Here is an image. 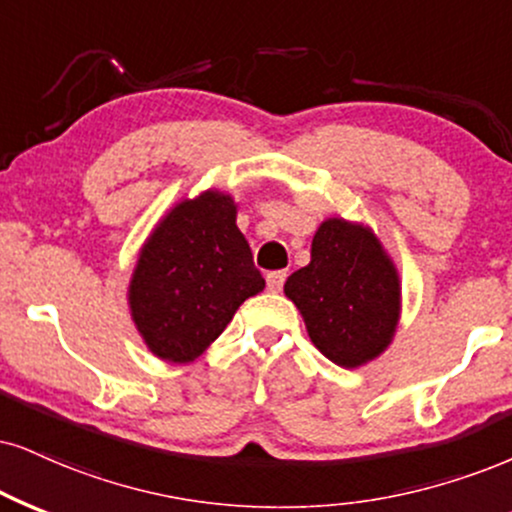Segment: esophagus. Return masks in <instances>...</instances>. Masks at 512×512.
<instances>
[{"mask_svg":"<svg viewBox=\"0 0 512 512\" xmlns=\"http://www.w3.org/2000/svg\"><path fill=\"white\" fill-rule=\"evenodd\" d=\"M287 280V270H273V273L266 275V282H268V292H280L282 285H285Z\"/></svg>","mask_w":512,"mask_h":512,"instance_id":"34e87169","label":"esophagus"}]
</instances>
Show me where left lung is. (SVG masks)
Returning a JSON list of instances; mask_svg holds the SVG:
<instances>
[{
    "mask_svg": "<svg viewBox=\"0 0 512 512\" xmlns=\"http://www.w3.org/2000/svg\"><path fill=\"white\" fill-rule=\"evenodd\" d=\"M311 342L342 368H358L387 349L399 323L394 263L368 227L330 218L315 232L311 263L287 277Z\"/></svg>",
    "mask_w": 512,
    "mask_h": 512,
    "instance_id": "1",
    "label": "left lung"
}]
</instances>
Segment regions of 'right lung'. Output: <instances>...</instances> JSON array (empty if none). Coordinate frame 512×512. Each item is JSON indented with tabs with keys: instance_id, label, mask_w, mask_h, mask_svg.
Returning <instances> with one entry per match:
<instances>
[{
	"instance_id": "right-lung-1",
	"label": "right lung",
	"mask_w": 512,
	"mask_h": 512,
	"mask_svg": "<svg viewBox=\"0 0 512 512\" xmlns=\"http://www.w3.org/2000/svg\"><path fill=\"white\" fill-rule=\"evenodd\" d=\"M223 192L180 201L156 225L130 280V311L151 353L189 363L266 287Z\"/></svg>"
}]
</instances>
